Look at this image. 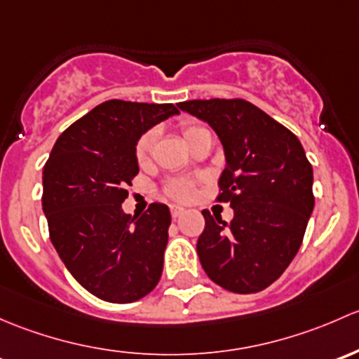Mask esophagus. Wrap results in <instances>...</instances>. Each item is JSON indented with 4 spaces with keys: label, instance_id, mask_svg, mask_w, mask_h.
<instances>
[{
    "label": "esophagus",
    "instance_id": "esophagus-1",
    "mask_svg": "<svg viewBox=\"0 0 359 359\" xmlns=\"http://www.w3.org/2000/svg\"><path fill=\"white\" fill-rule=\"evenodd\" d=\"M184 214V209L183 207H180V205H172L171 207V216L175 217V219H178V217H181Z\"/></svg>",
    "mask_w": 359,
    "mask_h": 359
}]
</instances>
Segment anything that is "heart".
Here are the masks:
<instances>
[{
    "mask_svg": "<svg viewBox=\"0 0 359 359\" xmlns=\"http://www.w3.org/2000/svg\"><path fill=\"white\" fill-rule=\"evenodd\" d=\"M201 129L202 128H197V126H184L183 128L184 142H187V140H190L191 136H194L197 131H201ZM152 143H154V133L152 131L145 133V135L138 140V143H136L135 157H136V161H138L140 165H145L147 162H149L150 150H152ZM168 194L171 195L172 198H178V201H187V198H190L191 194H194V187H191V183H188V181L176 180V181H172V183H169Z\"/></svg>",
    "mask_w": 359,
    "mask_h": 359,
    "instance_id": "1",
    "label": "heart"
}]
</instances>
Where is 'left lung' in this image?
<instances>
[{"label":"left lung","instance_id":"8db88e82","mask_svg":"<svg viewBox=\"0 0 359 359\" xmlns=\"http://www.w3.org/2000/svg\"><path fill=\"white\" fill-rule=\"evenodd\" d=\"M178 107L214 129L226 161L217 198L230 202L233 219L202 212V268L235 294L264 290L295 257L315 207L304 149L294 133L245 100H190Z\"/></svg>","mask_w":359,"mask_h":359}]
</instances>
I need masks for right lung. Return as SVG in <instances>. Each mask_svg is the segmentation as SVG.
<instances>
[{"instance_id":"1","label":"right lung","mask_w":359,"mask_h":359,"mask_svg":"<svg viewBox=\"0 0 359 359\" xmlns=\"http://www.w3.org/2000/svg\"><path fill=\"white\" fill-rule=\"evenodd\" d=\"M178 114L172 103L103 102L58 136L44 164L51 243L70 275L102 301L135 302L161 280L169 207L155 202L131 216L123 202L140 171L138 140Z\"/></svg>"}]
</instances>
